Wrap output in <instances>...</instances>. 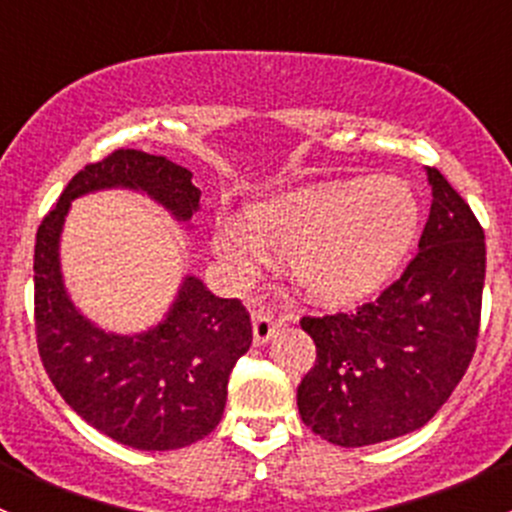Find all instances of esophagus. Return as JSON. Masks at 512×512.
Returning a JSON list of instances; mask_svg holds the SVG:
<instances>
[{"label": "esophagus", "mask_w": 512, "mask_h": 512, "mask_svg": "<svg viewBox=\"0 0 512 512\" xmlns=\"http://www.w3.org/2000/svg\"><path fill=\"white\" fill-rule=\"evenodd\" d=\"M282 322H277L275 312L270 309L260 307V309H252V332H255V344H265L280 332Z\"/></svg>", "instance_id": "obj_1"}]
</instances>
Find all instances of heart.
I'll list each match as a JSON object with an SVG mask.
<instances>
[{"mask_svg":"<svg viewBox=\"0 0 512 512\" xmlns=\"http://www.w3.org/2000/svg\"><path fill=\"white\" fill-rule=\"evenodd\" d=\"M416 223L414 195L394 180L304 188L250 215L262 250L289 260L294 282L319 302H347L379 285L414 240ZM256 246L232 223L215 232L220 260L242 277L260 272Z\"/></svg>","mask_w":512,"mask_h":512,"instance_id":"b5f03b06","label":"heart"}]
</instances>
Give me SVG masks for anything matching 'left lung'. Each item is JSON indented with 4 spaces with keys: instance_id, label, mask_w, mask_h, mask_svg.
<instances>
[{
    "instance_id": "1",
    "label": "left lung",
    "mask_w": 512,
    "mask_h": 512,
    "mask_svg": "<svg viewBox=\"0 0 512 512\" xmlns=\"http://www.w3.org/2000/svg\"><path fill=\"white\" fill-rule=\"evenodd\" d=\"M431 213L399 280L354 312L302 317L317 359L297 386L302 421L334 446L391 441L431 421L476 354L485 235L428 168Z\"/></svg>"
}]
</instances>
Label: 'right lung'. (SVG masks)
<instances>
[{
  "mask_svg": "<svg viewBox=\"0 0 512 512\" xmlns=\"http://www.w3.org/2000/svg\"><path fill=\"white\" fill-rule=\"evenodd\" d=\"M136 188L178 220L198 210L193 173L163 156L118 148L69 180L34 245V329L41 364L86 423L138 451H173L220 423L232 366L252 344L250 312L185 277L158 327L116 337L81 317L59 272V235L71 200L101 188Z\"/></svg>",
  "mask_w": 512,
  "mask_h": 512,
  "instance_id": "obj_1",
  "label": "right lung"
}]
</instances>
